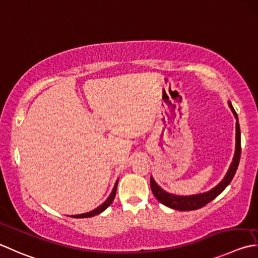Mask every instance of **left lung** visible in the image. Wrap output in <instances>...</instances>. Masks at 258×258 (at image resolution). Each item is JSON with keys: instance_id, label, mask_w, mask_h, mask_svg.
Returning a JSON list of instances; mask_svg holds the SVG:
<instances>
[{"instance_id": "left-lung-1", "label": "left lung", "mask_w": 258, "mask_h": 258, "mask_svg": "<svg viewBox=\"0 0 258 258\" xmlns=\"http://www.w3.org/2000/svg\"><path fill=\"white\" fill-rule=\"evenodd\" d=\"M228 106L233 112L235 118H236V145H235V153L231 163L229 165V169L225 174L224 179L220 182L214 186L213 189L209 191H206L203 194H197V195H190V196H179L174 194H170L168 191L163 190L161 186L155 182V180L151 176L150 183L152 192L155 196V198L158 199L161 204L169 207L175 210L180 211H189V210H196L199 209L201 207L206 206L211 200H214L217 196H219L227 185L230 183V181L233 180L234 175L236 173V170L238 168L239 159H240V128H239V122H238V116H237L233 105L228 100Z\"/></svg>"}]
</instances>
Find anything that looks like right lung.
Instances as JSON below:
<instances>
[{
	"mask_svg": "<svg viewBox=\"0 0 258 258\" xmlns=\"http://www.w3.org/2000/svg\"><path fill=\"white\" fill-rule=\"evenodd\" d=\"M117 183H118V179L116 180V182L114 184V188L112 190V192H110V195L108 196V198L106 199L102 205L98 206L97 208H95L94 210L89 211V213H85V214H80V215H73V216H70V217H75V218H88V217H94L96 215L102 214L105 209H107L108 207L112 205L113 200L115 198V195H116V189H117Z\"/></svg>",
	"mask_w": 258,
	"mask_h": 258,
	"instance_id": "obj_1",
	"label": "right lung"
}]
</instances>
